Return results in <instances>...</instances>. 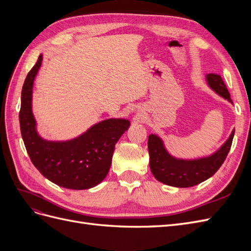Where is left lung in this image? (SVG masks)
Returning <instances> with one entry per match:
<instances>
[{
	"label": "left lung",
	"instance_id": "1",
	"mask_svg": "<svg viewBox=\"0 0 251 251\" xmlns=\"http://www.w3.org/2000/svg\"><path fill=\"white\" fill-rule=\"evenodd\" d=\"M206 80L208 86L217 94L232 102L228 90L220 75L214 73L207 74ZM233 135L234 131L231 132L229 138L223 146L212 155L194 160H184L170 155L165 150L161 138H159L157 135L151 134L148 142L151 172L158 181L166 185L175 187L195 186L214 176L220 166L223 164L231 148Z\"/></svg>",
	"mask_w": 251,
	"mask_h": 251
}]
</instances>
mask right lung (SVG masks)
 <instances>
[{
	"label": "right lung",
	"instance_id": "obj_1",
	"mask_svg": "<svg viewBox=\"0 0 251 251\" xmlns=\"http://www.w3.org/2000/svg\"><path fill=\"white\" fill-rule=\"evenodd\" d=\"M42 60L41 54L22 89L19 118L27 153L43 176L56 185L70 189L94 187L108 175L115 144L130 126V121L105 119L68 141L43 139L37 134L32 113L33 81Z\"/></svg>",
	"mask_w": 251,
	"mask_h": 251
}]
</instances>
